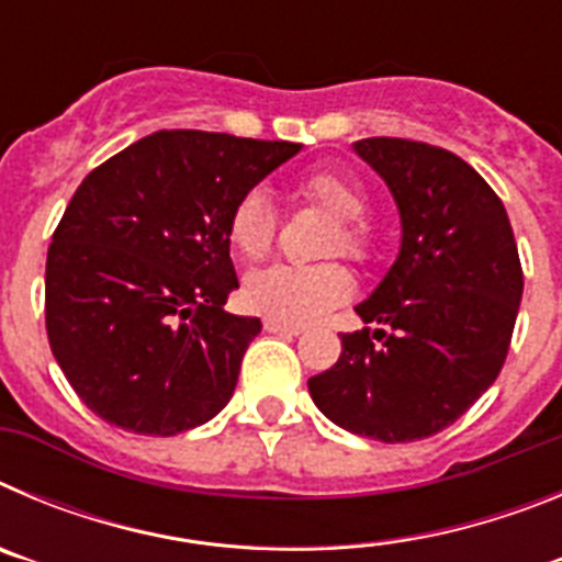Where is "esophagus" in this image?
Returning a JSON list of instances; mask_svg holds the SVG:
<instances>
[{
  "instance_id": "obj_1",
  "label": "esophagus",
  "mask_w": 562,
  "mask_h": 562,
  "mask_svg": "<svg viewBox=\"0 0 562 562\" xmlns=\"http://www.w3.org/2000/svg\"><path fill=\"white\" fill-rule=\"evenodd\" d=\"M265 329L270 331V335H290V337L304 335V326H295V324H281V321H265Z\"/></svg>"
}]
</instances>
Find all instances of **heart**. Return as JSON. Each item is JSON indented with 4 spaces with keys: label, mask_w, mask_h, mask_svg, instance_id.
Masks as SVG:
<instances>
[{
    "label": "heart",
    "mask_w": 562,
    "mask_h": 562,
    "mask_svg": "<svg viewBox=\"0 0 562 562\" xmlns=\"http://www.w3.org/2000/svg\"><path fill=\"white\" fill-rule=\"evenodd\" d=\"M301 193L312 205L335 216L326 252H342L351 261H369L376 250V233L362 213L369 193L342 171H315L301 180ZM278 213L261 188H250L236 200L227 216V238L245 258H261L276 241ZM351 276L335 261L324 265H270L252 270L241 286V301L250 312L281 324H312L337 304L349 301Z\"/></svg>",
    "instance_id": "1"
}]
</instances>
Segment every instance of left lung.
<instances>
[{
    "mask_svg": "<svg viewBox=\"0 0 562 562\" xmlns=\"http://www.w3.org/2000/svg\"><path fill=\"white\" fill-rule=\"evenodd\" d=\"M355 151L394 193L400 256L369 301L362 331L310 380L321 414L376 441H416L453 425L498 376L524 295L518 245L498 193L453 151L366 137Z\"/></svg>",
    "mask_w": 562,
    "mask_h": 562,
    "instance_id": "obj_1",
    "label": "left lung"
}]
</instances>
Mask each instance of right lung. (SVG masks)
Returning <instances> with one entry per match:
<instances>
[{"label":"right lung","mask_w":562,"mask_h":562,"mask_svg":"<svg viewBox=\"0 0 562 562\" xmlns=\"http://www.w3.org/2000/svg\"><path fill=\"white\" fill-rule=\"evenodd\" d=\"M301 143L154 132L87 173L47 250L53 357L92 414L177 436L220 414L258 317L225 312L238 290L227 216Z\"/></svg>","instance_id":"add662e5"}]
</instances>
